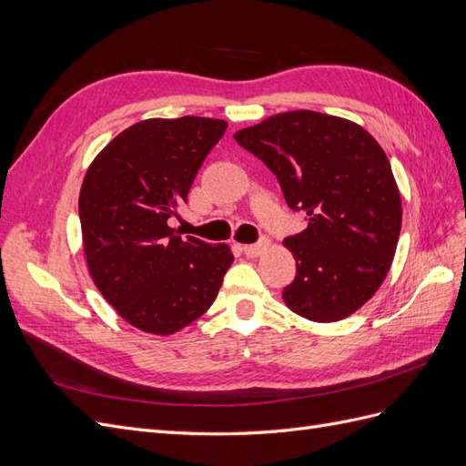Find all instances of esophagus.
<instances>
[{
  "mask_svg": "<svg viewBox=\"0 0 466 466\" xmlns=\"http://www.w3.org/2000/svg\"><path fill=\"white\" fill-rule=\"evenodd\" d=\"M270 247V243H268V238H262V241H258V243H255V245H245L243 247V252L245 255L248 257V258H257V257H260L262 252Z\"/></svg>",
  "mask_w": 466,
  "mask_h": 466,
  "instance_id": "34e87169",
  "label": "esophagus"
}]
</instances>
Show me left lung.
<instances>
[{"label":"left lung","instance_id":"1","mask_svg":"<svg viewBox=\"0 0 466 466\" xmlns=\"http://www.w3.org/2000/svg\"><path fill=\"white\" fill-rule=\"evenodd\" d=\"M278 177L307 229L284 247L298 266L281 293L293 313L336 322L383 284L397 252L402 202L387 155L360 124L315 110L279 112L235 132Z\"/></svg>","mask_w":466,"mask_h":466}]
</instances>
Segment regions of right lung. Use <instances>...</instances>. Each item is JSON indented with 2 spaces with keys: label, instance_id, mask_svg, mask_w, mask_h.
<instances>
[{
  "label": "right lung",
  "instance_id": "obj_1",
  "mask_svg": "<svg viewBox=\"0 0 466 466\" xmlns=\"http://www.w3.org/2000/svg\"><path fill=\"white\" fill-rule=\"evenodd\" d=\"M225 128V120L202 116L136 122L98 151L83 178L89 276L137 330L171 336L200 319L233 262L229 245L182 238L167 223Z\"/></svg>",
  "mask_w": 466,
  "mask_h": 466
}]
</instances>
